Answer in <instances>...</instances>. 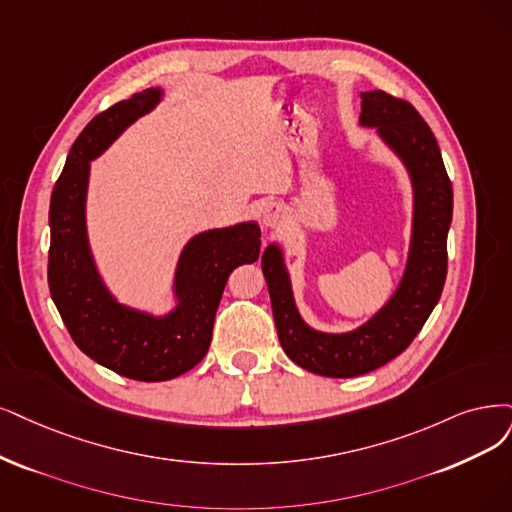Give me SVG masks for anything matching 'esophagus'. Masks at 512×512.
Instances as JSON below:
<instances>
[{
	"mask_svg": "<svg viewBox=\"0 0 512 512\" xmlns=\"http://www.w3.org/2000/svg\"><path fill=\"white\" fill-rule=\"evenodd\" d=\"M282 221H285V208L276 202L263 204L261 208V223L266 227H278Z\"/></svg>",
	"mask_w": 512,
	"mask_h": 512,
	"instance_id": "1",
	"label": "esophagus"
}]
</instances>
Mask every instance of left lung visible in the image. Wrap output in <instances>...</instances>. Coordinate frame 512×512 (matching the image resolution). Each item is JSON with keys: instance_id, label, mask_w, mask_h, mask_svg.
Returning a JSON list of instances; mask_svg holds the SVG:
<instances>
[{"instance_id": "8db88e82", "label": "left lung", "mask_w": 512, "mask_h": 512, "mask_svg": "<svg viewBox=\"0 0 512 512\" xmlns=\"http://www.w3.org/2000/svg\"><path fill=\"white\" fill-rule=\"evenodd\" d=\"M361 101L358 124L375 130L411 183V236L399 285L363 325L318 331L299 314L285 249L272 242L261 255L282 350L299 367L325 377H356L399 356L439 304L447 276L453 192L437 139L407 101L382 90L361 92Z\"/></svg>"}]
</instances>
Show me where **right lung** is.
<instances>
[{
    "instance_id": "1",
    "label": "right lung",
    "mask_w": 512,
    "mask_h": 512,
    "mask_svg": "<svg viewBox=\"0 0 512 512\" xmlns=\"http://www.w3.org/2000/svg\"><path fill=\"white\" fill-rule=\"evenodd\" d=\"M147 88L99 113L75 139L50 198L48 285L56 310L92 361L137 382H166L196 367L211 346L213 323L230 274L259 259L257 221L213 227L189 238L170 285L173 308L156 314L122 304L94 259L86 202L90 162L164 101Z\"/></svg>"
}]
</instances>
